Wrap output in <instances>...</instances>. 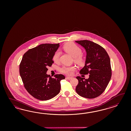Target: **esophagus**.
<instances>
[{"label": "esophagus", "mask_w": 131, "mask_h": 131, "mask_svg": "<svg viewBox=\"0 0 131 131\" xmlns=\"http://www.w3.org/2000/svg\"><path fill=\"white\" fill-rule=\"evenodd\" d=\"M66 78H67V79L68 80H71L72 78V77H69V76H67V77H66Z\"/></svg>", "instance_id": "obj_1"}]
</instances>
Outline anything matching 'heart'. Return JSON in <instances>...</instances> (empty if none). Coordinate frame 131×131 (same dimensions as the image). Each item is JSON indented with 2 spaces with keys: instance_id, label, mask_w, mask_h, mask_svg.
<instances>
[{
  "instance_id": "1",
  "label": "heart",
  "mask_w": 131,
  "mask_h": 131,
  "mask_svg": "<svg viewBox=\"0 0 131 131\" xmlns=\"http://www.w3.org/2000/svg\"><path fill=\"white\" fill-rule=\"evenodd\" d=\"M63 48L65 51L74 58V60L76 62L79 64L84 62V57L82 54V50L75 44L72 43H68L64 46ZM60 55V53L59 51H57L55 53L53 57V60L55 62L59 61ZM75 70L76 68L74 66H64L60 69L62 72L68 75H72Z\"/></svg>"
}]
</instances>
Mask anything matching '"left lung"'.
<instances>
[{
  "instance_id": "left-lung-1",
  "label": "left lung",
  "mask_w": 131,
  "mask_h": 131,
  "mask_svg": "<svg viewBox=\"0 0 131 131\" xmlns=\"http://www.w3.org/2000/svg\"><path fill=\"white\" fill-rule=\"evenodd\" d=\"M86 52L85 65L81 74H89L87 79L77 76L78 84L75 90L79 95L87 99H94L102 94L111 80V60L107 52L99 45L89 40L76 41Z\"/></svg>"
}]
</instances>
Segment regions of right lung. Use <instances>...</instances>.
<instances>
[{
    "label": "right lung",
    "instance_id": "add662e5",
    "mask_svg": "<svg viewBox=\"0 0 131 131\" xmlns=\"http://www.w3.org/2000/svg\"><path fill=\"white\" fill-rule=\"evenodd\" d=\"M60 44H44L28 50L20 64V74L24 87L33 97L40 100L51 99L60 90L62 74L52 78L47 74L48 66L54 62L53 57Z\"/></svg>",
    "mask_w": 131,
    "mask_h": 131
}]
</instances>
